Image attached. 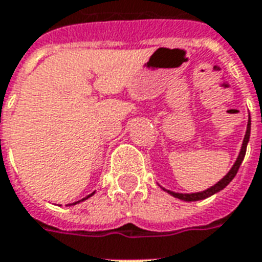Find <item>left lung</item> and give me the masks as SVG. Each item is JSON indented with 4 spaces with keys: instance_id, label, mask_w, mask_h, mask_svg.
<instances>
[{
    "instance_id": "8db88e82",
    "label": "left lung",
    "mask_w": 262,
    "mask_h": 262,
    "mask_svg": "<svg viewBox=\"0 0 262 262\" xmlns=\"http://www.w3.org/2000/svg\"><path fill=\"white\" fill-rule=\"evenodd\" d=\"M250 130H251V120L248 118V123H247V130H246V136H244V140H243L242 144V150H240V153H238V157H237L236 163L233 164V167L230 168V171L226 174L219 182H216L213 187L208 188V189H205L202 192H195V193H178V192H172V191H168V189H164L167 192L172 195L174 198H178V199H181V201H185V202H193V201H201V199H206V198L212 196L214 193L220 192L222 189H225L229 184L231 182V180L236 177L237 171L240 168V165H242L243 160H244V156H246V150H247V143L250 140Z\"/></svg>"
}]
</instances>
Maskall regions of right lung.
I'll use <instances>...</instances> for the list:
<instances>
[{
	"label": "right lung",
	"mask_w": 262,
	"mask_h": 262,
	"mask_svg": "<svg viewBox=\"0 0 262 262\" xmlns=\"http://www.w3.org/2000/svg\"><path fill=\"white\" fill-rule=\"evenodd\" d=\"M94 193H95V192L90 193V195H88V196L82 198V199H81V201H77V202H74V203H70V205H75V203H80V202H82V201H85V199H88V198H90V196H92V195H94Z\"/></svg>",
	"instance_id": "1"
}]
</instances>
